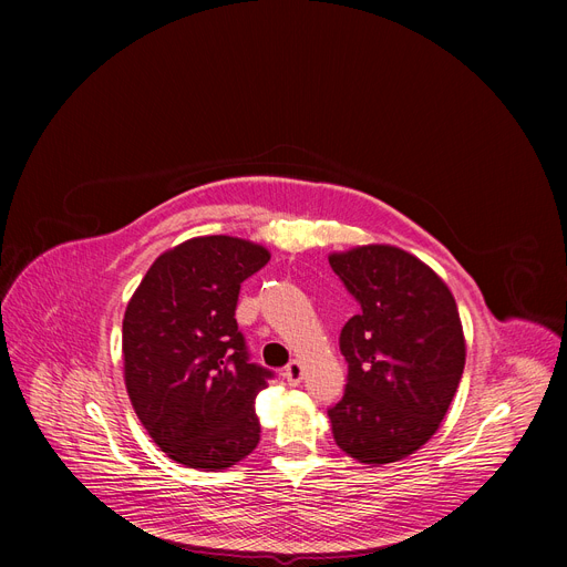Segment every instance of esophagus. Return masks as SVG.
Listing matches in <instances>:
<instances>
[{
  "label": "esophagus",
  "mask_w": 567,
  "mask_h": 567,
  "mask_svg": "<svg viewBox=\"0 0 567 567\" xmlns=\"http://www.w3.org/2000/svg\"><path fill=\"white\" fill-rule=\"evenodd\" d=\"M282 377L287 379L289 385H299L301 379H303V365H301L299 361H291V363L285 368Z\"/></svg>",
  "instance_id": "esophagus-1"
}]
</instances>
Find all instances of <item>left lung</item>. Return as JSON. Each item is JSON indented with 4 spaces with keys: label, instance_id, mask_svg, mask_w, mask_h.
<instances>
[{
    "label": "left lung",
    "instance_id": "8db88e82",
    "mask_svg": "<svg viewBox=\"0 0 567 567\" xmlns=\"http://www.w3.org/2000/svg\"><path fill=\"white\" fill-rule=\"evenodd\" d=\"M329 261L361 306L340 333L349 374L329 409L333 439L363 464L404 460L434 436L457 393L466 359L457 303L427 264L395 246Z\"/></svg>",
    "mask_w": 567,
    "mask_h": 567
}]
</instances>
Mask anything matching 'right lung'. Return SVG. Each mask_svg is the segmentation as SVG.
I'll use <instances>...</instances> for the list:
<instances>
[{
  "label": "right lung",
  "mask_w": 567,
  "mask_h": 567,
  "mask_svg": "<svg viewBox=\"0 0 567 567\" xmlns=\"http://www.w3.org/2000/svg\"><path fill=\"white\" fill-rule=\"evenodd\" d=\"M271 259L234 236L163 252L124 315V379L140 423L178 464L220 471L259 443L255 398L274 377L250 363L234 319L238 291Z\"/></svg>",
  "instance_id": "right-lung-1"
}]
</instances>
